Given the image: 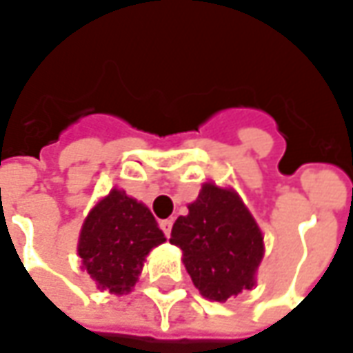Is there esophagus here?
<instances>
[{"label": "esophagus", "mask_w": 353, "mask_h": 353, "mask_svg": "<svg viewBox=\"0 0 353 353\" xmlns=\"http://www.w3.org/2000/svg\"><path fill=\"white\" fill-rule=\"evenodd\" d=\"M172 226H174L172 220H162V222H160V228H162V232H164V236L166 237H170V234H172Z\"/></svg>", "instance_id": "1"}]
</instances>
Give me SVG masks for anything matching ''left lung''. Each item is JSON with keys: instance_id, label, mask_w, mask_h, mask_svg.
<instances>
[{"instance_id": "1", "label": "left lung", "mask_w": 353, "mask_h": 353, "mask_svg": "<svg viewBox=\"0 0 353 353\" xmlns=\"http://www.w3.org/2000/svg\"><path fill=\"white\" fill-rule=\"evenodd\" d=\"M189 214L172 228L170 243L183 251L195 288L210 301H226L255 286L265 255L263 234L234 189L205 183Z\"/></svg>"}]
</instances>
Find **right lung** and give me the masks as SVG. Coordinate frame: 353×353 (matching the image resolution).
I'll return each mask as SVG.
<instances>
[{"instance_id":"add662e5","label":"right lung","mask_w":353,"mask_h":353,"mask_svg":"<svg viewBox=\"0 0 353 353\" xmlns=\"http://www.w3.org/2000/svg\"><path fill=\"white\" fill-rule=\"evenodd\" d=\"M166 237L152 212L121 189L96 203L79 236V257L98 290L129 294L143 270L145 257Z\"/></svg>"}]
</instances>
